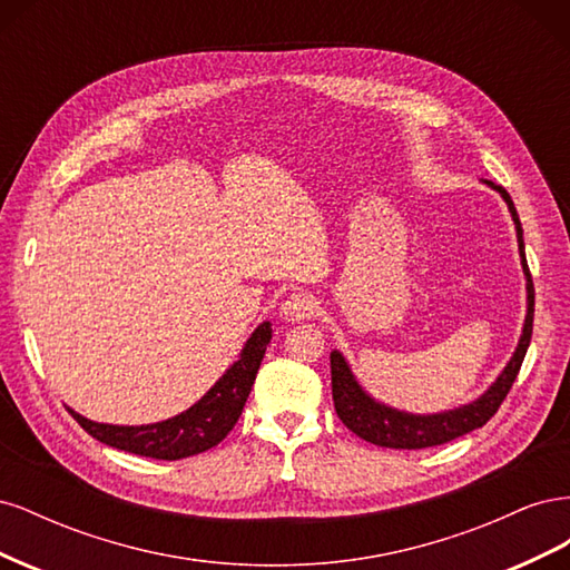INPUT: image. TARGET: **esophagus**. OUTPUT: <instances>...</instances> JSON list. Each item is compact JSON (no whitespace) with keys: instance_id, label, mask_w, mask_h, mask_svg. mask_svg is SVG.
<instances>
[{"instance_id":"34e87169","label":"esophagus","mask_w":570,"mask_h":570,"mask_svg":"<svg viewBox=\"0 0 570 570\" xmlns=\"http://www.w3.org/2000/svg\"><path fill=\"white\" fill-rule=\"evenodd\" d=\"M316 312H318V302L314 295H308V292H295V295H289L281 306V314L292 323L312 318Z\"/></svg>"}]
</instances>
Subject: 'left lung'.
Wrapping results in <instances>:
<instances>
[{
	"label": "left lung",
	"instance_id": "1",
	"mask_svg": "<svg viewBox=\"0 0 570 570\" xmlns=\"http://www.w3.org/2000/svg\"><path fill=\"white\" fill-rule=\"evenodd\" d=\"M482 183L492 187L494 193H499V197L507 202V209L515 226V239H519L521 268L525 275V321H523L519 344H515V350L507 361L504 371L494 377V383L482 392L478 400L454 409H446V411H438V413H411L375 400V396L368 394L366 387L358 383V377L354 375L350 361L344 358V354L333 350L331 373H333L335 411L340 421L361 440L377 446H390V450H425V446L452 442L465 433H471L475 428H482L494 416L497 409L502 406L504 396L509 394L515 375L521 371L525 352L530 347L532 314H534V287H532V278L525 262L523 228L507 189L502 185H494L492 180H482Z\"/></svg>",
	"mask_w": 570,
	"mask_h": 570
}]
</instances>
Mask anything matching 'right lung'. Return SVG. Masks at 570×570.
<instances>
[{"instance_id": "right-lung-1", "label": "right lung", "mask_w": 570, "mask_h": 570, "mask_svg": "<svg viewBox=\"0 0 570 570\" xmlns=\"http://www.w3.org/2000/svg\"><path fill=\"white\" fill-rule=\"evenodd\" d=\"M271 337V323H258L254 333L247 337L245 347L239 350L237 361H233V366L226 368V373L209 387V392L199 402L178 413V416H170L166 421L147 425H114L85 419L73 409L68 411L95 440L116 446V450L164 461L202 454L226 438L235 428L237 419L243 416L245 402L256 381Z\"/></svg>"}]
</instances>
